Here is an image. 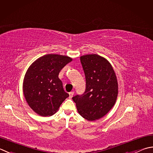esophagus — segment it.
Returning a JSON list of instances; mask_svg holds the SVG:
<instances>
[{"label": "esophagus", "mask_w": 153, "mask_h": 153, "mask_svg": "<svg viewBox=\"0 0 153 153\" xmlns=\"http://www.w3.org/2000/svg\"><path fill=\"white\" fill-rule=\"evenodd\" d=\"M69 95H70V98H71L73 97V95H74V91H71L69 93Z\"/></svg>", "instance_id": "obj_1"}]
</instances>
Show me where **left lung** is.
Wrapping results in <instances>:
<instances>
[{"label": "left lung", "mask_w": 153, "mask_h": 153, "mask_svg": "<svg viewBox=\"0 0 153 153\" xmlns=\"http://www.w3.org/2000/svg\"><path fill=\"white\" fill-rule=\"evenodd\" d=\"M84 71L86 88L84 94L76 95L79 115L88 121H95L105 115L115 104L118 95L117 76L109 62L97 54L80 57Z\"/></svg>", "instance_id": "8db88e82"}]
</instances>
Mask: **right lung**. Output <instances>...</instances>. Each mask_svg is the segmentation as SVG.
<instances>
[{
	"label": "right lung",
	"instance_id": "add662e5",
	"mask_svg": "<svg viewBox=\"0 0 153 153\" xmlns=\"http://www.w3.org/2000/svg\"><path fill=\"white\" fill-rule=\"evenodd\" d=\"M72 58L67 56L46 54L30 65L23 81V93L30 107L42 117L56 113L69 97L59 79V71Z\"/></svg>",
	"mask_w": 153,
	"mask_h": 153
}]
</instances>
